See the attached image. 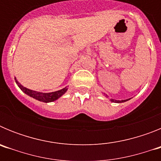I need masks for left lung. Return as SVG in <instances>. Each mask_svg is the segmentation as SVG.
Instances as JSON below:
<instances>
[{"mask_svg":"<svg viewBox=\"0 0 161 161\" xmlns=\"http://www.w3.org/2000/svg\"><path fill=\"white\" fill-rule=\"evenodd\" d=\"M106 97H108L107 95L106 94ZM109 100H110V102H115V103H122V102H126V101H128V100H130V99H126V100H121V101H119V100H114V99H109Z\"/></svg>","mask_w":161,"mask_h":161,"instance_id":"obj_1","label":"left lung"}]
</instances>
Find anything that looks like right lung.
Listing matches in <instances>:
<instances>
[{
  "label": "right lung",
  "mask_w": 161,
  "mask_h": 161,
  "mask_svg": "<svg viewBox=\"0 0 161 161\" xmlns=\"http://www.w3.org/2000/svg\"><path fill=\"white\" fill-rule=\"evenodd\" d=\"M15 79V82L18 85V87L21 89V90L25 93V94H27L28 96L31 97L35 98L36 100L39 101V102H46V103H48V102H54V101H56L57 99H59L60 97L63 96L65 93L68 90V88L65 87L64 89H60V90L55 91V92H51V93H42V92H38V91H34L31 90V89H27V88L24 87L23 85H22L17 80L16 77L14 78Z\"/></svg>",
  "instance_id": "add662e5"
}]
</instances>
